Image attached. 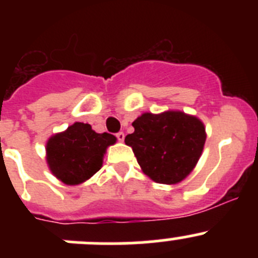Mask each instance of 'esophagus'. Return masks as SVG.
Listing matches in <instances>:
<instances>
[{"mask_svg": "<svg viewBox=\"0 0 258 258\" xmlns=\"http://www.w3.org/2000/svg\"><path fill=\"white\" fill-rule=\"evenodd\" d=\"M116 138H117L118 142H122L125 138V134L122 132H118V133H116Z\"/></svg>", "mask_w": 258, "mask_h": 258, "instance_id": "esophagus-1", "label": "esophagus"}]
</instances>
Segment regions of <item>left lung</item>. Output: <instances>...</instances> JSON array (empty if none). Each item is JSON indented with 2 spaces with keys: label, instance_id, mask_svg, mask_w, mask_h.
<instances>
[{
  "label": "left lung",
  "instance_id": "left-lung-1",
  "mask_svg": "<svg viewBox=\"0 0 258 258\" xmlns=\"http://www.w3.org/2000/svg\"><path fill=\"white\" fill-rule=\"evenodd\" d=\"M125 137L143 173L157 183H178L197 165L206 143L199 118L178 111L143 113Z\"/></svg>",
  "mask_w": 258,
  "mask_h": 258
}]
</instances>
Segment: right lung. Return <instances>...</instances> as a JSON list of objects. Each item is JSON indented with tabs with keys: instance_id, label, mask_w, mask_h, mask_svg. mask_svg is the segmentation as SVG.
<instances>
[{
	"instance_id": "obj_1",
	"label": "right lung",
	"mask_w": 258,
	"mask_h": 258,
	"mask_svg": "<svg viewBox=\"0 0 258 258\" xmlns=\"http://www.w3.org/2000/svg\"><path fill=\"white\" fill-rule=\"evenodd\" d=\"M116 142L109 133H95L89 124L75 122L47 142V164L66 184H79L101 169L103 154Z\"/></svg>"
}]
</instances>
